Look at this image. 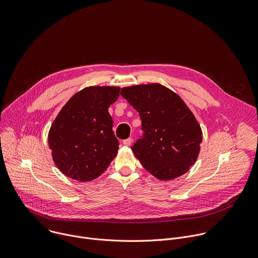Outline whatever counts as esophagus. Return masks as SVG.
<instances>
[{"instance_id": "esophagus-1", "label": "esophagus", "mask_w": 258, "mask_h": 258, "mask_svg": "<svg viewBox=\"0 0 258 258\" xmlns=\"http://www.w3.org/2000/svg\"><path fill=\"white\" fill-rule=\"evenodd\" d=\"M122 143H123L124 146H131L132 143H133V139H132V138H128V139H126V140H123Z\"/></svg>"}]
</instances>
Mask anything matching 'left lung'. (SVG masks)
<instances>
[{
	"label": "left lung",
	"instance_id": "left-lung-1",
	"mask_svg": "<svg viewBox=\"0 0 258 258\" xmlns=\"http://www.w3.org/2000/svg\"><path fill=\"white\" fill-rule=\"evenodd\" d=\"M120 95L142 120L144 136L132 150L143 167L160 180L188 172L200 153L202 130L186 103L157 83L125 87Z\"/></svg>",
	"mask_w": 258,
	"mask_h": 258
}]
</instances>
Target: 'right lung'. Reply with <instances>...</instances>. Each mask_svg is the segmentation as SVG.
<instances>
[{"label": "right lung", "instance_id": "1", "mask_svg": "<svg viewBox=\"0 0 258 258\" xmlns=\"http://www.w3.org/2000/svg\"><path fill=\"white\" fill-rule=\"evenodd\" d=\"M119 87L91 86L73 95L53 121L48 143L52 158L66 176L90 181L115 158L118 140L108 112L119 96Z\"/></svg>", "mask_w": 258, "mask_h": 258}]
</instances>
